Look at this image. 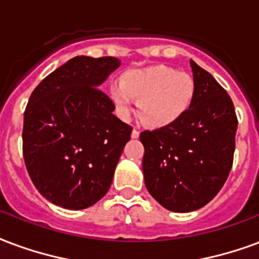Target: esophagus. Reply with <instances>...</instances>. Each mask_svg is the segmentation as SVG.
Segmentation results:
<instances>
[{"label": "esophagus", "mask_w": 259, "mask_h": 259, "mask_svg": "<svg viewBox=\"0 0 259 259\" xmlns=\"http://www.w3.org/2000/svg\"><path fill=\"white\" fill-rule=\"evenodd\" d=\"M140 137V132L139 130H133V132H132V139H139Z\"/></svg>", "instance_id": "obj_1"}]
</instances>
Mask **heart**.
Here are the masks:
<instances>
[{"label":"heart","mask_w":259,"mask_h":259,"mask_svg":"<svg viewBox=\"0 0 259 259\" xmlns=\"http://www.w3.org/2000/svg\"><path fill=\"white\" fill-rule=\"evenodd\" d=\"M108 93L120 115L127 116L137 100L141 122L151 129H166L191 110L196 85L187 72L159 64L126 71Z\"/></svg>","instance_id":"obj_1"}]
</instances>
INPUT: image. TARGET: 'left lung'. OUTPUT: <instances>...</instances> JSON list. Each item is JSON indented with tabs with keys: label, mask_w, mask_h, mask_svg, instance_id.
Listing matches in <instances>:
<instances>
[{
	"label": "left lung",
	"mask_w": 259,
	"mask_h": 259,
	"mask_svg": "<svg viewBox=\"0 0 259 259\" xmlns=\"http://www.w3.org/2000/svg\"><path fill=\"white\" fill-rule=\"evenodd\" d=\"M189 63L196 85L191 110L170 127L140 135L145 187L174 212L195 211L220 192L233 163L237 129L227 91L195 61Z\"/></svg>",
	"instance_id": "1"
}]
</instances>
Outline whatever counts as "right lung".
I'll list each match as a JSON object with an SVG mask.
<instances>
[{"instance_id":"1","label":"right lung","mask_w":259,"mask_h":259,"mask_svg":"<svg viewBox=\"0 0 259 259\" xmlns=\"http://www.w3.org/2000/svg\"><path fill=\"white\" fill-rule=\"evenodd\" d=\"M120 66L116 57L76 56L42 79L24 111L23 156L42 196L68 210L99 202L132 126L118 119L99 89Z\"/></svg>"}]
</instances>
